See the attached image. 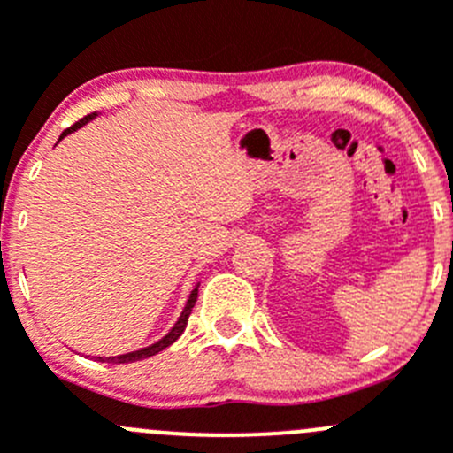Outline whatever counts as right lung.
<instances>
[{"instance_id":"add662e5","label":"right lung","mask_w":453,"mask_h":453,"mask_svg":"<svg viewBox=\"0 0 453 453\" xmlns=\"http://www.w3.org/2000/svg\"><path fill=\"white\" fill-rule=\"evenodd\" d=\"M96 116H98V113H96V111L89 113V116H85L83 120L76 122L74 127H70V129L63 131L61 138H58V140H63V138H65V135H70V134H74V131H79L81 127H85L87 122L94 120ZM197 294H199V282H197V285H195V289L190 291L188 303H186L184 311H181L180 319H177V322H175V326H173L171 331H168L166 335L162 337V340H157V342H155V344H150V346H144V349H140V350H131V353L116 355V357H96V359H98V362H107V364H129V362H140V359H146V357H153V355H157L159 350H164V349H166V346H171L173 342H175L177 337H180L181 333H184L186 324H188V315H190V311H193L195 303H197Z\"/></svg>"}]
</instances>
